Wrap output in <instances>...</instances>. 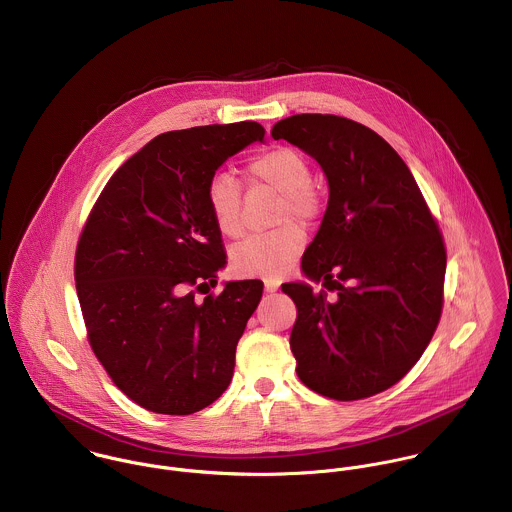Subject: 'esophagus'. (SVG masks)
<instances>
[{
	"instance_id": "obj_1",
	"label": "esophagus",
	"mask_w": 512,
	"mask_h": 512,
	"mask_svg": "<svg viewBox=\"0 0 512 512\" xmlns=\"http://www.w3.org/2000/svg\"><path fill=\"white\" fill-rule=\"evenodd\" d=\"M264 288H266V292H278V288H280V280H276V278H266L264 280Z\"/></svg>"
}]
</instances>
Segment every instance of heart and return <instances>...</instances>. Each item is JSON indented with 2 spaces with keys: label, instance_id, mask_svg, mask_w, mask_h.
<instances>
[{
  "label": "heart",
  "instance_id": "1",
  "mask_svg": "<svg viewBox=\"0 0 512 512\" xmlns=\"http://www.w3.org/2000/svg\"><path fill=\"white\" fill-rule=\"evenodd\" d=\"M246 177L252 185L268 187L280 195L276 222L287 224L240 242L232 252V268L242 276H282L305 244L303 228L294 223L311 224L321 213V199L311 183V165L293 147H274L248 159ZM207 205L222 236L238 238L242 234V193L230 173L219 171L211 177ZM290 219L296 221L290 223Z\"/></svg>",
  "mask_w": 512,
  "mask_h": 512
}]
</instances>
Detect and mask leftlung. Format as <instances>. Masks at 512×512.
Here are the masks:
<instances>
[{"instance_id": "8db88e82", "label": "left lung", "mask_w": 512, "mask_h": 512, "mask_svg": "<svg viewBox=\"0 0 512 512\" xmlns=\"http://www.w3.org/2000/svg\"><path fill=\"white\" fill-rule=\"evenodd\" d=\"M272 136L315 157L329 181L301 268L337 297L282 286L297 307V376L333 400L374 396L410 372L438 329L447 262L438 220L402 157L363 124L295 114Z\"/></svg>"}]
</instances>
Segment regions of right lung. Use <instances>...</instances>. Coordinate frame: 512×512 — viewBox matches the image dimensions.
<instances>
[{"instance_id": "obj_1", "label": "right lung", "mask_w": 512, "mask_h": 512, "mask_svg": "<svg viewBox=\"0 0 512 512\" xmlns=\"http://www.w3.org/2000/svg\"><path fill=\"white\" fill-rule=\"evenodd\" d=\"M264 134L258 122H236L157 136L118 167L82 226L74 282L86 339L112 382L149 412L195 414L232 380L264 284L228 282L197 297L226 264L207 185Z\"/></svg>"}]
</instances>
